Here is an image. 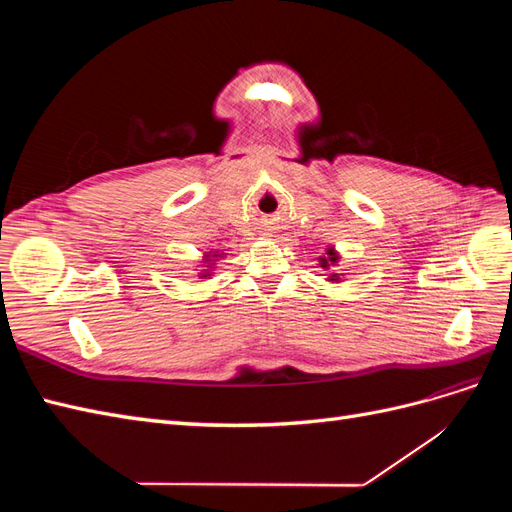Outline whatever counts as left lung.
I'll use <instances>...</instances> for the list:
<instances>
[{"instance_id": "1", "label": "left lung", "mask_w": 512, "mask_h": 512, "mask_svg": "<svg viewBox=\"0 0 512 512\" xmlns=\"http://www.w3.org/2000/svg\"><path fill=\"white\" fill-rule=\"evenodd\" d=\"M327 254H329V258H320V267H322V269H329V265H335V262H337V256H335V252H333V247H329ZM335 275H337V273H335ZM335 275H331L333 280H335Z\"/></svg>"}]
</instances>
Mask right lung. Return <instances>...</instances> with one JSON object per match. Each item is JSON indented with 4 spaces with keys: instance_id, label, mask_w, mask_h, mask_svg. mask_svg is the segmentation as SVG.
<instances>
[{
    "instance_id": "add662e5",
    "label": "right lung",
    "mask_w": 512,
    "mask_h": 512,
    "mask_svg": "<svg viewBox=\"0 0 512 512\" xmlns=\"http://www.w3.org/2000/svg\"><path fill=\"white\" fill-rule=\"evenodd\" d=\"M209 256H218V252H215V254H207V262H209Z\"/></svg>"
}]
</instances>
